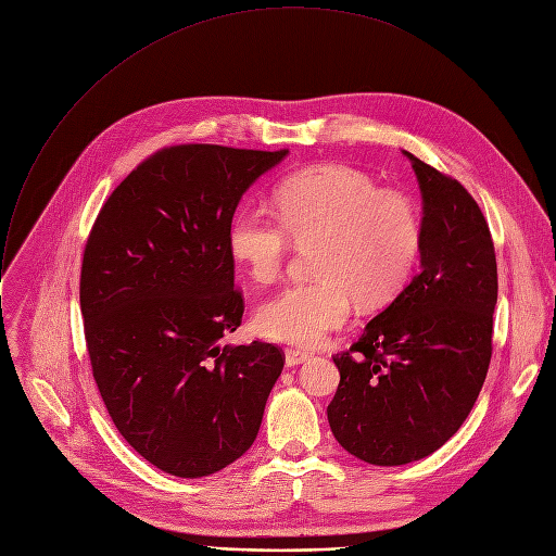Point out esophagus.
<instances>
[{
  "instance_id": "1",
  "label": "esophagus",
  "mask_w": 556,
  "mask_h": 556,
  "mask_svg": "<svg viewBox=\"0 0 556 556\" xmlns=\"http://www.w3.org/2000/svg\"><path fill=\"white\" fill-rule=\"evenodd\" d=\"M309 358L307 352H301V350H286V365L288 367H294V365H301Z\"/></svg>"
}]
</instances>
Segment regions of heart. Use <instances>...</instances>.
I'll list each match as a JSON object with an SVG mask.
<instances>
[{"mask_svg": "<svg viewBox=\"0 0 556 556\" xmlns=\"http://www.w3.org/2000/svg\"><path fill=\"white\" fill-rule=\"evenodd\" d=\"M279 215L260 206L237 211L228 251L255 281H275L294 244L314 247L312 275L264 301L255 312L262 337L314 348L343 328L354 299L374 307L391 301L412 279L422 249L414 202L380 187L363 172L328 165L286 178Z\"/></svg>", "mask_w": 556, "mask_h": 556, "instance_id": "b5f03b06", "label": "heart"}]
</instances>
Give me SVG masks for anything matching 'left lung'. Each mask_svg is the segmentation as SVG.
Wrapping results in <instances>:
<instances>
[{"mask_svg":"<svg viewBox=\"0 0 556 556\" xmlns=\"http://www.w3.org/2000/svg\"><path fill=\"white\" fill-rule=\"evenodd\" d=\"M420 182V270L334 358L328 420L363 462L399 466L438 451L466 420L493 356L497 260L489 222L451 176L405 151Z\"/></svg>","mask_w":556,"mask_h":556,"instance_id":"obj_1","label":"left lung"}]
</instances>
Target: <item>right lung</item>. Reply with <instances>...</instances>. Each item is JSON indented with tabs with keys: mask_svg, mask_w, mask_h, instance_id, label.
<instances>
[{
	"mask_svg": "<svg viewBox=\"0 0 556 556\" xmlns=\"http://www.w3.org/2000/svg\"><path fill=\"white\" fill-rule=\"evenodd\" d=\"M288 149L174 144L105 200L81 264L92 376L118 433L155 468L204 478L257 438L283 369L273 343L219 345L242 326L228 228Z\"/></svg>",
	"mask_w": 556,
	"mask_h": 556,
	"instance_id": "obj_1",
	"label": "right lung"
}]
</instances>
